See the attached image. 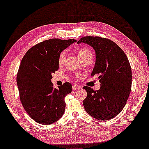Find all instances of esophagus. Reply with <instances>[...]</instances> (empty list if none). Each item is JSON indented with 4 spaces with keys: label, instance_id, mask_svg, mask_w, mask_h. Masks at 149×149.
<instances>
[{
    "label": "esophagus",
    "instance_id": "esophagus-1",
    "mask_svg": "<svg viewBox=\"0 0 149 149\" xmlns=\"http://www.w3.org/2000/svg\"><path fill=\"white\" fill-rule=\"evenodd\" d=\"M81 88V87L80 86H78V85H77V84L73 85V89H74V90H75V89H79Z\"/></svg>",
    "mask_w": 149,
    "mask_h": 149
}]
</instances>
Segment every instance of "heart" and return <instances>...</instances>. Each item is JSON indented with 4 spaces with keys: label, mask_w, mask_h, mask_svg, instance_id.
<instances>
[{
    "label": "heart",
    "mask_w": 149,
    "mask_h": 149,
    "mask_svg": "<svg viewBox=\"0 0 149 149\" xmlns=\"http://www.w3.org/2000/svg\"><path fill=\"white\" fill-rule=\"evenodd\" d=\"M89 54H91V52L90 49L86 48L79 49L78 51V56L80 58H84L85 56L89 55ZM65 58V52H62L60 54V55H59L58 63H60V64H62L63 62H64Z\"/></svg>",
    "instance_id": "obj_1"
}]
</instances>
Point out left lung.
Wrapping results in <instances>:
<instances>
[{
    "instance_id": "obj_1",
    "label": "left lung",
    "mask_w": 149,
    "mask_h": 149,
    "mask_svg": "<svg viewBox=\"0 0 149 149\" xmlns=\"http://www.w3.org/2000/svg\"><path fill=\"white\" fill-rule=\"evenodd\" d=\"M81 42L95 49V64L91 76L98 75L101 83L97 91L84 87L87 91L84 108L94 119H111L124 108L131 92L132 72L129 60L122 49L109 39L85 36L77 43Z\"/></svg>"
}]
</instances>
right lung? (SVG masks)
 Returning <instances> with one entry per match:
<instances>
[{"instance_id":"right-lung-1","label":"right lung","mask_w":149,"mask_h":149,"mask_svg":"<svg viewBox=\"0 0 149 149\" xmlns=\"http://www.w3.org/2000/svg\"><path fill=\"white\" fill-rule=\"evenodd\" d=\"M75 42L47 40L32 46L22 59L16 77L20 101L29 116L40 124L54 123L65 111L64 99L72 86L65 82L54 88L52 74L59 68L60 54Z\"/></svg>"}]
</instances>
